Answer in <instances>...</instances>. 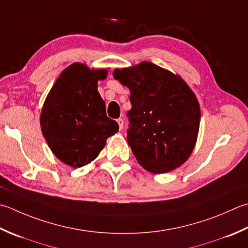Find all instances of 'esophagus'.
<instances>
[{"mask_svg": "<svg viewBox=\"0 0 248 248\" xmlns=\"http://www.w3.org/2000/svg\"><path fill=\"white\" fill-rule=\"evenodd\" d=\"M117 123H118V125H119V129L123 130V128H124V119L123 118H118L117 119Z\"/></svg>", "mask_w": 248, "mask_h": 248, "instance_id": "obj_1", "label": "esophagus"}]
</instances>
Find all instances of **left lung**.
Segmentation results:
<instances>
[{
	"instance_id": "left-lung-1",
	"label": "left lung",
	"mask_w": 248,
	"mask_h": 248,
	"mask_svg": "<svg viewBox=\"0 0 248 248\" xmlns=\"http://www.w3.org/2000/svg\"><path fill=\"white\" fill-rule=\"evenodd\" d=\"M115 79L130 90L127 140L148 172L173 171L187 161L197 142L200 105L179 75L144 61L116 69Z\"/></svg>"
}]
</instances>
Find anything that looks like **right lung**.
I'll list each match as a JSON object with an SVG mask.
<instances>
[{
	"label": "right lung",
	"mask_w": 248,
	"mask_h": 248,
	"mask_svg": "<svg viewBox=\"0 0 248 248\" xmlns=\"http://www.w3.org/2000/svg\"><path fill=\"white\" fill-rule=\"evenodd\" d=\"M108 70H93L75 62L63 70L44 102L41 128L55 156L72 168H80L99 156L108 138L118 132L108 118L98 81Z\"/></svg>",
	"instance_id": "1"
}]
</instances>
